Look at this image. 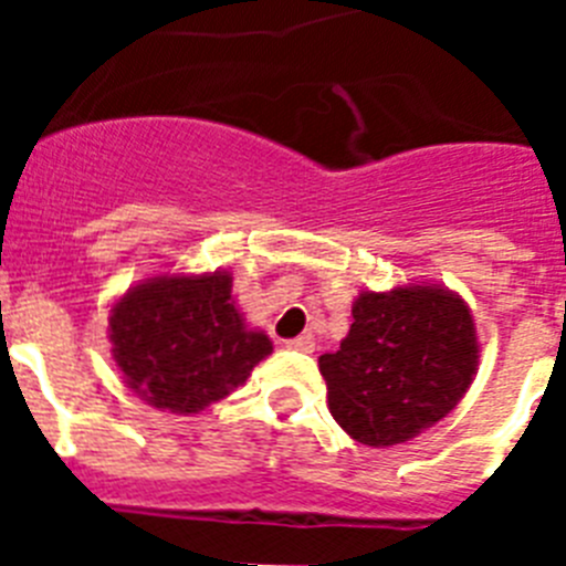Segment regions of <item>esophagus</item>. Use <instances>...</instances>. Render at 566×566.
<instances>
[{"label": "esophagus", "instance_id": "1", "mask_svg": "<svg viewBox=\"0 0 566 566\" xmlns=\"http://www.w3.org/2000/svg\"><path fill=\"white\" fill-rule=\"evenodd\" d=\"M286 345H289V348H292V352L312 354V352H314V337H312V334H300V337L289 339Z\"/></svg>", "mask_w": 566, "mask_h": 566}]
</instances>
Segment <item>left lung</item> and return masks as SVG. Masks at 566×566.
<instances>
[{"label":"left lung","instance_id":"obj_1","mask_svg":"<svg viewBox=\"0 0 566 566\" xmlns=\"http://www.w3.org/2000/svg\"><path fill=\"white\" fill-rule=\"evenodd\" d=\"M334 354L319 357L328 411L371 448L408 442L457 408L476 377L473 314L442 286L363 292Z\"/></svg>","mask_w":566,"mask_h":566}]
</instances>
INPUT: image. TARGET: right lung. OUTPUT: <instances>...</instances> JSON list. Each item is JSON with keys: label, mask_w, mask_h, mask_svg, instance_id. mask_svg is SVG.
Returning <instances> with one entry per match:
<instances>
[{"label": "right lung", "mask_w": 566, "mask_h": 566, "mask_svg": "<svg viewBox=\"0 0 566 566\" xmlns=\"http://www.w3.org/2000/svg\"><path fill=\"white\" fill-rule=\"evenodd\" d=\"M109 343L127 388L172 413L203 411L272 354L240 317L229 272L147 277L109 308Z\"/></svg>", "instance_id": "right-lung-1"}]
</instances>
